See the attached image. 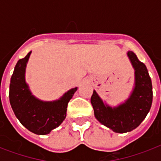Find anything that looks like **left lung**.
<instances>
[{"label":"left lung","instance_id":"8db88e82","mask_svg":"<svg viewBox=\"0 0 161 161\" xmlns=\"http://www.w3.org/2000/svg\"><path fill=\"white\" fill-rule=\"evenodd\" d=\"M127 54L135 68V88L130 98L112 108L104 104L95 91L91 97L96 119L114 132L121 134L130 132L141 124L150 111L153 99L152 83L146 66L133 52L129 51Z\"/></svg>","mask_w":161,"mask_h":161}]
</instances>
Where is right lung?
Wrapping results in <instances>:
<instances>
[{"label":"right lung","instance_id":"add662e5","mask_svg":"<svg viewBox=\"0 0 161 161\" xmlns=\"http://www.w3.org/2000/svg\"><path fill=\"white\" fill-rule=\"evenodd\" d=\"M30 52L17 62L11 78L9 98L14 114L21 124L36 135H47L65 119L68 102L78 88L64 93L58 100L43 102L31 94L25 81V71Z\"/></svg>","mask_w":161,"mask_h":161}]
</instances>
